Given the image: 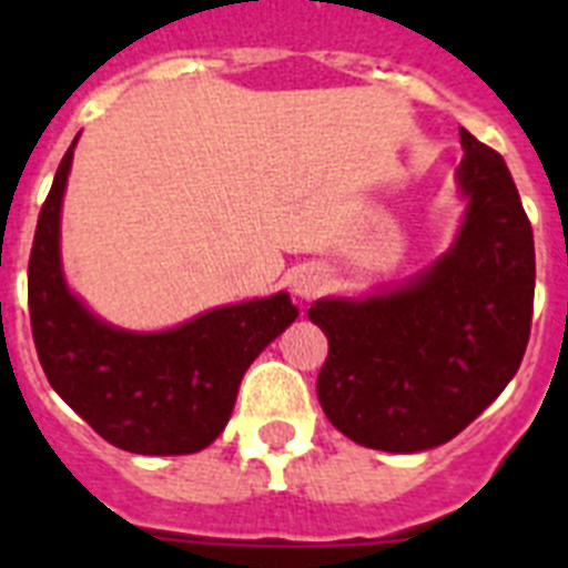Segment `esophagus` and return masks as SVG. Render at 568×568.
<instances>
[{"mask_svg": "<svg viewBox=\"0 0 568 568\" xmlns=\"http://www.w3.org/2000/svg\"><path fill=\"white\" fill-rule=\"evenodd\" d=\"M295 293H298L301 298H310V295L315 293V281H313V278H301V281H295Z\"/></svg>", "mask_w": 568, "mask_h": 568, "instance_id": "obj_1", "label": "esophagus"}]
</instances>
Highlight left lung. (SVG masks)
<instances>
[{
    "label": "left lung",
    "mask_w": 568,
    "mask_h": 568,
    "mask_svg": "<svg viewBox=\"0 0 568 568\" xmlns=\"http://www.w3.org/2000/svg\"><path fill=\"white\" fill-rule=\"evenodd\" d=\"M469 199L455 247L406 287L318 301L329 353L318 400L369 449L420 453L453 440L504 393L524 361L535 304V241L500 153L460 128Z\"/></svg>",
    "instance_id": "left-lung-1"
}]
</instances>
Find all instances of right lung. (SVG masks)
I'll return each instance as SVG.
<instances>
[{"mask_svg":"<svg viewBox=\"0 0 568 568\" xmlns=\"http://www.w3.org/2000/svg\"><path fill=\"white\" fill-rule=\"evenodd\" d=\"M77 144V142H73ZM73 144L42 204L28 261L30 329L50 386L108 444L190 455L219 438L255 355L298 315L287 293L210 310L168 333L102 324L64 287L59 210Z\"/></svg>","mask_w":568,"mask_h":568,"instance_id":"1","label":"right lung"}]
</instances>
